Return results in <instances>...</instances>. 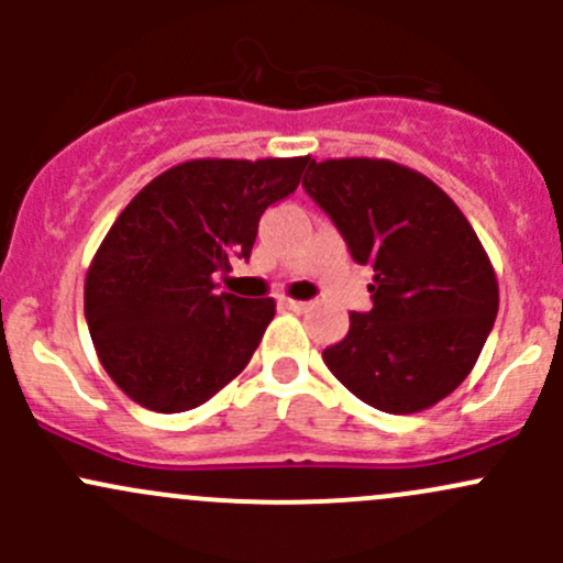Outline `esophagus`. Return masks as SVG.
<instances>
[{"instance_id": "34e87169", "label": "esophagus", "mask_w": 563, "mask_h": 563, "mask_svg": "<svg viewBox=\"0 0 563 563\" xmlns=\"http://www.w3.org/2000/svg\"><path fill=\"white\" fill-rule=\"evenodd\" d=\"M280 305L288 310H297V313L308 310V302H302V299H280Z\"/></svg>"}]
</instances>
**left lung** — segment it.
I'll use <instances>...</instances> for the list:
<instances>
[{
  "label": "left lung",
  "mask_w": 563,
  "mask_h": 563,
  "mask_svg": "<svg viewBox=\"0 0 563 563\" xmlns=\"http://www.w3.org/2000/svg\"><path fill=\"white\" fill-rule=\"evenodd\" d=\"M302 187L373 269V308L323 351L332 376L387 413L444 400L498 313L496 272L465 214L424 174L378 157L310 161Z\"/></svg>",
  "instance_id": "left-lung-1"
}]
</instances>
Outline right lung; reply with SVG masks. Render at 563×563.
<instances>
[{
  "label": "right lung",
  "mask_w": 563,
  "mask_h": 563,
  "mask_svg": "<svg viewBox=\"0 0 563 563\" xmlns=\"http://www.w3.org/2000/svg\"><path fill=\"white\" fill-rule=\"evenodd\" d=\"M310 157H201L150 181L113 220L84 283L100 365L157 413L201 406L234 382L275 318V299L218 294L250 258L266 207L291 196Z\"/></svg>",
  "instance_id": "right-lung-1"
}]
</instances>
